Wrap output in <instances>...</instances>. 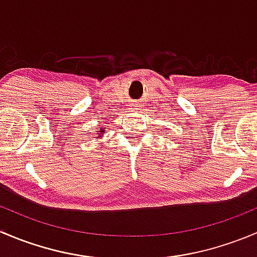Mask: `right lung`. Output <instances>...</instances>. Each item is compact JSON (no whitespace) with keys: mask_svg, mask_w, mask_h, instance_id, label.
<instances>
[{"mask_svg":"<svg viewBox=\"0 0 257 257\" xmlns=\"http://www.w3.org/2000/svg\"><path fill=\"white\" fill-rule=\"evenodd\" d=\"M104 133H105V129L97 128V137H95V138H100V137H102Z\"/></svg>","mask_w":257,"mask_h":257,"instance_id":"right-lung-1","label":"right lung"}]
</instances>
